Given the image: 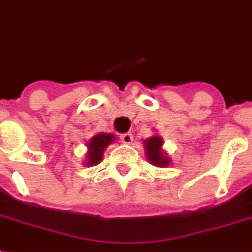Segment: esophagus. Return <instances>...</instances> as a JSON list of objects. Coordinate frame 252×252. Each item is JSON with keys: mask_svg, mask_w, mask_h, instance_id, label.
Returning <instances> with one entry per match:
<instances>
[{"mask_svg": "<svg viewBox=\"0 0 252 252\" xmlns=\"http://www.w3.org/2000/svg\"><path fill=\"white\" fill-rule=\"evenodd\" d=\"M120 139H121V141L125 143V144H131L132 140H134V136H132L131 132H126V134H122L121 136H120Z\"/></svg>", "mask_w": 252, "mask_h": 252, "instance_id": "esophagus-1", "label": "esophagus"}]
</instances>
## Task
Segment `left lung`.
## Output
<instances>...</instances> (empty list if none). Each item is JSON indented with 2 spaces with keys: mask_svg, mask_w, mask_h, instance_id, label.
<instances>
[{
  "mask_svg": "<svg viewBox=\"0 0 252 252\" xmlns=\"http://www.w3.org/2000/svg\"><path fill=\"white\" fill-rule=\"evenodd\" d=\"M145 144V153H147V158L149 159L152 165L158 166H167L170 163L165 156L162 155L161 147H162V139L159 136H153L144 141Z\"/></svg>",
  "mask_w": 252,
  "mask_h": 252,
  "instance_id": "obj_1",
  "label": "left lung"
}]
</instances>
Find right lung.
I'll use <instances>...</instances> for the list:
<instances>
[{
	"label": "right lung",
	"mask_w": 252,
	"mask_h": 252,
	"mask_svg": "<svg viewBox=\"0 0 252 252\" xmlns=\"http://www.w3.org/2000/svg\"><path fill=\"white\" fill-rule=\"evenodd\" d=\"M114 140V135L112 134H97L95 135L89 143V153H87V166L97 165L103 158V153L108 145Z\"/></svg>",
	"instance_id": "right-lung-1"
}]
</instances>
